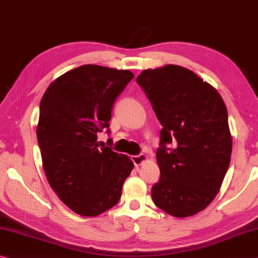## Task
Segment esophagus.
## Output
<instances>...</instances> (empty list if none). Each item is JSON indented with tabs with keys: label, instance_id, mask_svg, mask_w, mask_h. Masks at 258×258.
Instances as JSON below:
<instances>
[{
	"label": "esophagus",
	"instance_id": "34e87169",
	"mask_svg": "<svg viewBox=\"0 0 258 258\" xmlns=\"http://www.w3.org/2000/svg\"><path fill=\"white\" fill-rule=\"evenodd\" d=\"M148 157L146 156L144 154H140V155H136V156H132V161L134 163V165L136 166H140L142 163H145Z\"/></svg>",
	"mask_w": 258,
	"mask_h": 258
}]
</instances>
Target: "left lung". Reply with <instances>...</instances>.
<instances>
[{
    "label": "left lung",
    "mask_w": 258,
    "mask_h": 258,
    "mask_svg": "<svg viewBox=\"0 0 258 258\" xmlns=\"http://www.w3.org/2000/svg\"><path fill=\"white\" fill-rule=\"evenodd\" d=\"M137 83L163 126L153 201L173 217L196 215L214 201L230 165L226 105L214 86L179 65L144 70ZM172 138L176 147L166 149Z\"/></svg>",
    "instance_id": "1"
}]
</instances>
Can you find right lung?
Instances as JSON below:
<instances>
[{"instance_id": "add662e5", "label": "right lung", "mask_w": 258, "mask_h": 258, "mask_svg": "<svg viewBox=\"0 0 258 258\" xmlns=\"http://www.w3.org/2000/svg\"><path fill=\"white\" fill-rule=\"evenodd\" d=\"M133 77L128 70L81 65L56 78L41 99L36 137L44 173L60 201L80 216L116 206L134 167L128 156L99 148L97 141Z\"/></svg>"}]
</instances>
